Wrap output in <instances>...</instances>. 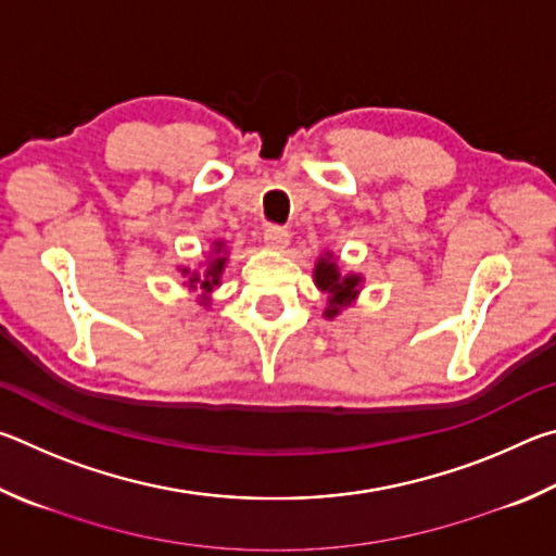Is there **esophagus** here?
<instances>
[{"label":"esophagus","mask_w":556,"mask_h":556,"mask_svg":"<svg viewBox=\"0 0 556 556\" xmlns=\"http://www.w3.org/2000/svg\"><path fill=\"white\" fill-rule=\"evenodd\" d=\"M265 244L269 250H285L289 244V232L287 228H279V225H269L265 230Z\"/></svg>","instance_id":"obj_1"}]
</instances>
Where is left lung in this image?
<instances>
[{
  "label": "left lung",
  "mask_w": 556,
  "mask_h": 556,
  "mask_svg": "<svg viewBox=\"0 0 556 556\" xmlns=\"http://www.w3.org/2000/svg\"><path fill=\"white\" fill-rule=\"evenodd\" d=\"M314 285L324 291L326 308L324 316L328 321L343 312V308L353 306L357 301V294L363 289V275H355V271H343L341 262L333 255V252H324L321 257L316 260L314 267Z\"/></svg>",
  "instance_id": "1"
}]
</instances>
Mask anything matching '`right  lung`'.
Instances as JSON below:
<instances>
[{
    "label": "right lung",
    "instance_id": "1",
    "mask_svg": "<svg viewBox=\"0 0 556 556\" xmlns=\"http://www.w3.org/2000/svg\"><path fill=\"white\" fill-rule=\"evenodd\" d=\"M225 265H228V242L225 240H213V248L208 255H205V262H201V269H191V267H178L184 277V287L191 291H201L199 294V304L208 308L211 306V296L213 291L220 287V277L225 271Z\"/></svg>",
    "mask_w": 556,
    "mask_h": 556
}]
</instances>
